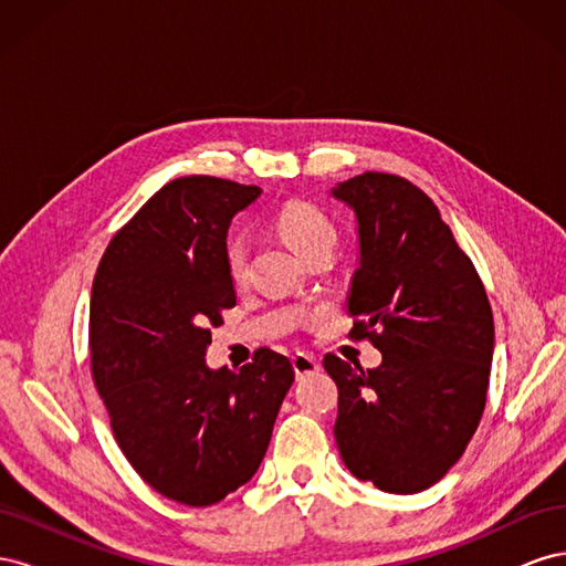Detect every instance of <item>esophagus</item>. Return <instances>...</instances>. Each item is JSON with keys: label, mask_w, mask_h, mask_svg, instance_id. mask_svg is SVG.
<instances>
[{"label": "esophagus", "mask_w": 566, "mask_h": 566, "mask_svg": "<svg viewBox=\"0 0 566 566\" xmlns=\"http://www.w3.org/2000/svg\"><path fill=\"white\" fill-rule=\"evenodd\" d=\"M293 368H295V373H297V378H304V375L316 373V370L321 368V364H318V358H316L314 354L297 352V354L293 356Z\"/></svg>", "instance_id": "esophagus-1"}]
</instances>
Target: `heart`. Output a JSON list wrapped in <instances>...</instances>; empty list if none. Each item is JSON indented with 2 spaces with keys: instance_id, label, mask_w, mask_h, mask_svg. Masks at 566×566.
<instances>
[{
  "instance_id": "b5f03b06",
  "label": "heart",
  "mask_w": 566,
  "mask_h": 566,
  "mask_svg": "<svg viewBox=\"0 0 566 566\" xmlns=\"http://www.w3.org/2000/svg\"><path fill=\"white\" fill-rule=\"evenodd\" d=\"M273 227L283 241L293 248L306 262L312 254L335 248L337 231L333 221L325 217L321 208L306 200H287L273 217ZM224 264L229 279L241 285L248 276V241L243 235H231L224 245Z\"/></svg>"
}]
</instances>
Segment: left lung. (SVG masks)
<instances>
[{"label": "left lung", "mask_w": 566, "mask_h": 566, "mask_svg": "<svg viewBox=\"0 0 566 566\" xmlns=\"http://www.w3.org/2000/svg\"><path fill=\"white\" fill-rule=\"evenodd\" d=\"M356 212L352 337L382 352L364 370L323 356L337 385L335 441L349 472L387 493L437 484L486 406L493 314L470 256L416 184L364 172L333 188Z\"/></svg>", "instance_id": "1"}]
</instances>
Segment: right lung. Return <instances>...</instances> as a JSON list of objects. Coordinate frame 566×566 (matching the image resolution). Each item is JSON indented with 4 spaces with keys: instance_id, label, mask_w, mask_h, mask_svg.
<instances>
[{
    "instance_id": "add662e5",
    "label": "right lung",
    "mask_w": 566,
    "mask_h": 566,
    "mask_svg": "<svg viewBox=\"0 0 566 566\" xmlns=\"http://www.w3.org/2000/svg\"><path fill=\"white\" fill-rule=\"evenodd\" d=\"M260 188L217 177L165 184L101 256L90 361L119 451L165 499L205 507L250 482L295 380L269 347L238 370L205 352L235 306L227 231Z\"/></svg>"
}]
</instances>
